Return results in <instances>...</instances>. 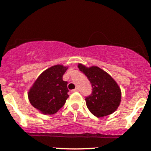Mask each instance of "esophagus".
Returning a JSON list of instances; mask_svg holds the SVG:
<instances>
[{
	"label": "esophagus",
	"mask_w": 151,
	"mask_h": 151,
	"mask_svg": "<svg viewBox=\"0 0 151 151\" xmlns=\"http://www.w3.org/2000/svg\"><path fill=\"white\" fill-rule=\"evenodd\" d=\"M78 91H79V90L78 88H76V89L72 90V92H78Z\"/></svg>",
	"instance_id": "esophagus-1"
}]
</instances>
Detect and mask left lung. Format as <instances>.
<instances>
[{
  "label": "left lung",
  "instance_id": "1",
  "mask_svg": "<svg viewBox=\"0 0 151 151\" xmlns=\"http://www.w3.org/2000/svg\"><path fill=\"white\" fill-rule=\"evenodd\" d=\"M78 68L86 76L92 86V93L85 99L90 112L99 118L114 113L121 99V89L116 81L98 67H86L79 64Z\"/></svg>",
  "mask_w": 151,
  "mask_h": 151
}]
</instances>
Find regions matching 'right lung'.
I'll return each instance as SVG.
<instances>
[{
  "mask_svg": "<svg viewBox=\"0 0 151 151\" xmlns=\"http://www.w3.org/2000/svg\"><path fill=\"white\" fill-rule=\"evenodd\" d=\"M67 67L58 65L42 72L29 90L30 104L43 114H54L65 105L69 97L67 81L62 77Z\"/></svg>",
  "mask_w": 151,
  "mask_h": 151,
  "instance_id": "right-lung-1",
  "label": "right lung"
}]
</instances>
